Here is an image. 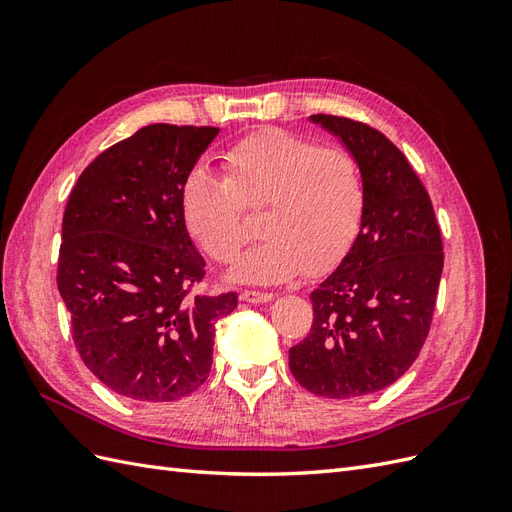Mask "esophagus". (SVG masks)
<instances>
[{
	"mask_svg": "<svg viewBox=\"0 0 512 512\" xmlns=\"http://www.w3.org/2000/svg\"><path fill=\"white\" fill-rule=\"evenodd\" d=\"M239 299L245 303H267L273 299L271 292H258V290H243L239 294Z\"/></svg>",
	"mask_w": 512,
	"mask_h": 512,
	"instance_id": "obj_1",
	"label": "esophagus"
}]
</instances>
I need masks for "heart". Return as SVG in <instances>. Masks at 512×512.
Masks as SVG:
<instances>
[{
  "label": "heart",
  "mask_w": 512,
  "mask_h": 512,
  "mask_svg": "<svg viewBox=\"0 0 512 512\" xmlns=\"http://www.w3.org/2000/svg\"><path fill=\"white\" fill-rule=\"evenodd\" d=\"M222 168L224 177L194 168L181 183L179 207L190 237L222 265L235 262L254 235L247 211L260 213L267 239L239 262V280L320 275L359 239L367 185L352 151L269 128L228 147Z\"/></svg>",
  "instance_id": "b5f03b06"
}]
</instances>
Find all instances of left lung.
<instances>
[{
	"mask_svg": "<svg viewBox=\"0 0 512 512\" xmlns=\"http://www.w3.org/2000/svg\"><path fill=\"white\" fill-rule=\"evenodd\" d=\"M312 121L361 162L367 209L359 239L309 297L312 331L288 363L309 393L348 399L386 389L416 361L436 309L442 235L423 181L389 138L348 117Z\"/></svg>",
	"mask_w": 512,
	"mask_h": 512,
	"instance_id": "left-lung-1",
	"label": "left lung"
}]
</instances>
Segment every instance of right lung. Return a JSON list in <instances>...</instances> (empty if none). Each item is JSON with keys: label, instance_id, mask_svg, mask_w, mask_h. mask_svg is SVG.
<instances>
[{"label": "right lung", "instance_id": "1", "mask_svg": "<svg viewBox=\"0 0 512 512\" xmlns=\"http://www.w3.org/2000/svg\"><path fill=\"white\" fill-rule=\"evenodd\" d=\"M220 128L151 123L102 151L61 224L57 288L83 363L134 401H175L209 378L213 327L237 292L196 294L205 258L179 192Z\"/></svg>", "mask_w": 512, "mask_h": 512}]
</instances>
